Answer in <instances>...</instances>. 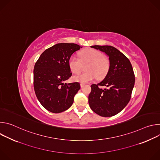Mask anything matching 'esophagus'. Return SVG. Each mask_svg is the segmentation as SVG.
Instances as JSON below:
<instances>
[{"mask_svg":"<svg viewBox=\"0 0 160 160\" xmlns=\"http://www.w3.org/2000/svg\"><path fill=\"white\" fill-rule=\"evenodd\" d=\"M84 85H85V84H84V83H80V87H83Z\"/></svg>","mask_w":160,"mask_h":160,"instance_id":"obj_1","label":"esophagus"}]
</instances>
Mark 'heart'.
Masks as SVG:
<instances>
[{
    "label": "heart",
    "mask_w": 160,
    "mask_h": 160,
    "mask_svg": "<svg viewBox=\"0 0 160 160\" xmlns=\"http://www.w3.org/2000/svg\"><path fill=\"white\" fill-rule=\"evenodd\" d=\"M102 56L101 52L93 49L82 51L79 54L80 59L75 56H71L68 60V66L73 73H80L86 66V72L74 76L73 80L85 83L92 82L96 78L98 80L103 79L108 73L109 62Z\"/></svg>",
    "instance_id": "heart-1"
}]
</instances>
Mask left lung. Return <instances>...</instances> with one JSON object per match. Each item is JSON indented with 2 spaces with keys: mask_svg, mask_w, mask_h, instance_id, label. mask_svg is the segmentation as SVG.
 <instances>
[{
  "mask_svg": "<svg viewBox=\"0 0 160 160\" xmlns=\"http://www.w3.org/2000/svg\"><path fill=\"white\" fill-rule=\"evenodd\" d=\"M91 48L105 52L109 59V69L104 79L91 85L88 104L94 112L103 117L119 113L130 100L135 83V75L129 59L110 45H94ZM107 88L101 89V87Z\"/></svg>",
  "mask_w": 160,
  "mask_h": 160,
  "instance_id": "obj_1",
  "label": "left lung"
}]
</instances>
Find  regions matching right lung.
<instances>
[{
    "mask_svg": "<svg viewBox=\"0 0 160 160\" xmlns=\"http://www.w3.org/2000/svg\"><path fill=\"white\" fill-rule=\"evenodd\" d=\"M82 48L76 43H57L42 52L35 62V92L40 104L47 110L59 113L72 105L80 84L64 82L72 75L68 60L73 53Z\"/></svg>",
    "mask_w": 160,
    "mask_h": 160,
    "instance_id": "1",
    "label": "right lung"
}]
</instances>
